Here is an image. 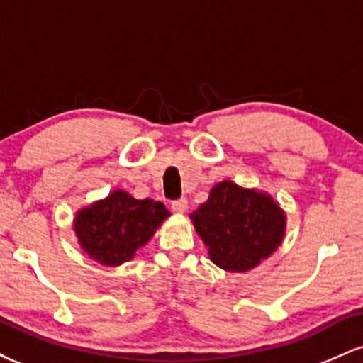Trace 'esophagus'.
Wrapping results in <instances>:
<instances>
[{
	"label": "esophagus",
	"instance_id": "obj_1",
	"mask_svg": "<svg viewBox=\"0 0 363 363\" xmlns=\"http://www.w3.org/2000/svg\"><path fill=\"white\" fill-rule=\"evenodd\" d=\"M172 210L176 213H184L187 210V199L186 198H179L176 201H172Z\"/></svg>",
	"mask_w": 363,
	"mask_h": 363
}]
</instances>
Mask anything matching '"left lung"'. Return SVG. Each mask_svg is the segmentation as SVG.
<instances>
[{"label": "left lung", "mask_w": 363, "mask_h": 363, "mask_svg": "<svg viewBox=\"0 0 363 363\" xmlns=\"http://www.w3.org/2000/svg\"><path fill=\"white\" fill-rule=\"evenodd\" d=\"M210 259L225 272H249L280 245L285 213L268 194L223 181L191 213Z\"/></svg>", "instance_id": "left-lung-1"}]
</instances>
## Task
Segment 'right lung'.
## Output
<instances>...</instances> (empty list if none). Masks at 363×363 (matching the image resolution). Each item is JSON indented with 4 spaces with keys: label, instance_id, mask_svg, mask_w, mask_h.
I'll return each mask as SVG.
<instances>
[{
    "label": "right lung",
    "instance_id": "add662e5",
    "mask_svg": "<svg viewBox=\"0 0 363 363\" xmlns=\"http://www.w3.org/2000/svg\"><path fill=\"white\" fill-rule=\"evenodd\" d=\"M169 215L164 203L135 199L126 191H114L78 211L74 232L91 259L104 266H119L152 239Z\"/></svg>",
    "mask_w": 363,
    "mask_h": 363
}]
</instances>
